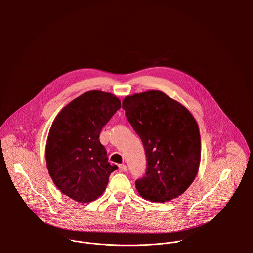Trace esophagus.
<instances>
[{
    "instance_id": "1",
    "label": "esophagus",
    "mask_w": 253,
    "mask_h": 253,
    "mask_svg": "<svg viewBox=\"0 0 253 253\" xmlns=\"http://www.w3.org/2000/svg\"><path fill=\"white\" fill-rule=\"evenodd\" d=\"M119 169H120V171H122V172H126V171L128 170V167H127L125 164H120V165H119Z\"/></svg>"
}]
</instances>
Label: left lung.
Segmentation results:
<instances>
[{"mask_svg": "<svg viewBox=\"0 0 253 253\" xmlns=\"http://www.w3.org/2000/svg\"><path fill=\"white\" fill-rule=\"evenodd\" d=\"M127 120L146 153V172L135 181L144 198L166 202L181 195L198 172L201 145L197 122L186 108L160 91L123 100Z\"/></svg>", "mask_w": 253, "mask_h": 253, "instance_id": "1", "label": "left lung"}]
</instances>
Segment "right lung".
Listing matches in <instances>:
<instances>
[{"instance_id": "add662e5", "label": "right lung", "mask_w": 253, "mask_h": 253, "mask_svg": "<svg viewBox=\"0 0 253 253\" xmlns=\"http://www.w3.org/2000/svg\"><path fill=\"white\" fill-rule=\"evenodd\" d=\"M120 108L114 95L89 91L64 107L51 126L46 145L49 174L57 188L77 202L97 199L118 169L108 162L99 136Z\"/></svg>"}]
</instances>
